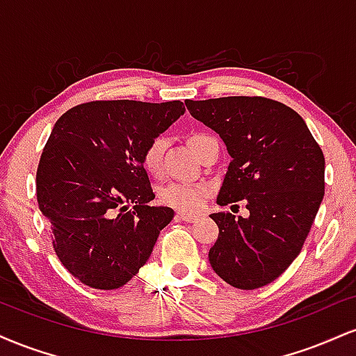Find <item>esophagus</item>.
I'll list each match as a JSON object with an SVG mask.
<instances>
[{"instance_id":"obj_1","label":"esophagus","mask_w":356,"mask_h":356,"mask_svg":"<svg viewBox=\"0 0 356 356\" xmlns=\"http://www.w3.org/2000/svg\"><path fill=\"white\" fill-rule=\"evenodd\" d=\"M177 218L181 220H186V222H194V220L199 219V216L191 214V212H179Z\"/></svg>"}]
</instances>
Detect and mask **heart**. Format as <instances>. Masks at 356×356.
<instances>
[{
    "label": "heart",
    "instance_id": "1",
    "mask_svg": "<svg viewBox=\"0 0 356 356\" xmlns=\"http://www.w3.org/2000/svg\"><path fill=\"white\" fill-rule=\"evenodd\" d=\"M207 136L204 134H194L189 138V144L194 152ZM167 147V140L164 136L154 137L149 144L145 145L144 154H142V164L150 174H159L162 165V155ZM211 187L201 182H169L159 189V199L165 206L174 207L177 211H197L204 201L209 195Z\"/></svg>",
    "mask_w": 356,
    "mask_h": 356
}]
</instances>
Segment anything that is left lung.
Segmentation results:
<instances>
[{"label":"left lung","mask_w":356,"mask_h":356,"mask_svg":"<svg viewBox=\"0 0 356 356\" xmlns=\"http://www.w3.org/2000/svg\"><path fill=\"white\" fill-rule=\"evenodd\" d=\"M195 120L231 155L218 204L244 201L248 218L216 212L209 249L216 275L239 289L281 276L303 248L325 195V155L293 108L264 97L187 100Z\"/></svg>","instance_id":"left-lung-1"}]
</instances>
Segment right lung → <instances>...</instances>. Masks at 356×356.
Returning <instances> with one entry per match:
<instances>
[{"label": "right lung", "instance_id": "obj_1", "mask_svg": "<svg viewBox=\"0 0 356 356\" xmlns=\"http://www.w3.org/2000/svg\"><path fill=\"white\" fill-rule=\"evenodd\" d=\"M184 112L179 100H100L56 120L36 170V199L56 256L83 284L129 283L172 220L170 207L149 206L155 194L142 154Z\"/></svg>", "mask_w": 356, "mask_h": 356}]
</instances>
